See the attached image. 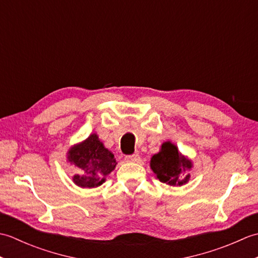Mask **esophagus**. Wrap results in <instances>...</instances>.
<instances>
[{"label": "esophagus", "mask_w": 258, "mask_h": 258, "mask_svg": "<svg viewBox=\"0 0 258 258\" xmlns=\"http://www.w3.org/2000/svg\"><path fill=\"white\" fill-rule=\"evenodd\" d=\"M125 160L127 161V162H134V163H138V162H140L141 157H140V155H138V154H133V155H128V156H126V157H125Z\"/></svg>", "instance_id": "obj_1"}]
</instances>
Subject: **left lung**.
Wrapping results in <instances>:
<instances>
[{
  "label": "left lung",
  "instance_id": "8db88e82",
  "mask_svg": "<svg viewBox=\"0 0 258 258\" xmlns=\"http://www.w3.org/2000/svg\"><path fill=\"white\" fill-rule=\"evenodd\" d=\"M151 168L162 183L171 186H182L188 183L190 175L187 171L193 163L179 153L177 146L172 142H164L160 152L151 158Z\"/></svg>",
  "mask_w": 258,
  "mask_h": 258
}]
</instances>
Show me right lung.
I'll return each instance as SVG.
<instances>
[{
  "instance_id": "obj_1",
  "label": "right lung",
  "mask_w": 258,
  "mask_h": 258,
  "mask_svg": "<svg viewBox=\"0 0 258 258\" xmlns=\"http://www.w3.org/2000/svg\"><path fill=\"white\" fill-rule=\"evenodd\" d=\"M68 160L80 168V174L74 175L73 182L83 188L102 185L117 164L113 153L104 147L95 133L71 147Z\"/></svg>"
}]
</instances>
